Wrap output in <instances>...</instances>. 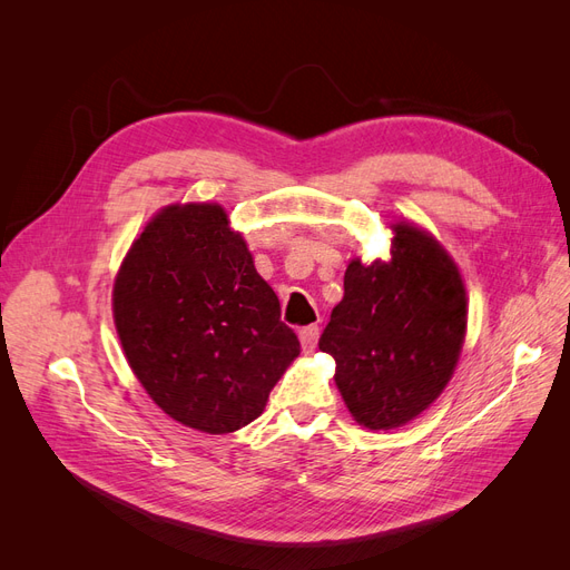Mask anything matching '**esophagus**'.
Masks as SVG:
<instances>
[{
  "instance_id": "34e87169",
  "label": "esophagus",
  "mask_w": 570,
  "mask_h": 570,
  "mask_svg": "<svg viewBox=\"0 0 570 570\" xmlns=\"http://www.w3.org/2000/svg\"><path fill=\"white\" fill-rule=\"evenodd\" d=\"M299 342L304 352H314L318 342V325H306L299 331Z\"/></svg>"
}]
</instances>
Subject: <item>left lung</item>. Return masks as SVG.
<instances>
[{
  "instance_id": "obj_1",
  "label": "left lung",
  "mask_w": 570,
  "mask_h": 570,
  "mask_svg": "<svg viewBox=\"0 0 570 570\" xmlns=\"http://www.w3.org/2000/svg\"><path fill=\"white\" fill-rule=\"evenodd\" d=\"M390 262L344 273V297L318 340L356 423L400 428L450 383L465 337V289L433 235L396 223Z\"/></svg>"
}]
</instances>
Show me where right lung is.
I'll list each match as a JSON object with an SVG mask.
<instances>
[{
  "label": "right lung",
  "mask_w": 570,
  "mask_h": 570,
  "mask_svg": "<svg viewBox=\"0 0 570 570\" xmlns=\"http://www.w3.org/2000/svg\"><path fill=\"white\" fill-rule=\"evenodd\" d=\"M114 321L154 404L212 435L262 416L299 356L278 297L218 204H170L147 223L116 275Z\"/></svg>",
  "instance_id": "obj_1"
}]
</instances>
